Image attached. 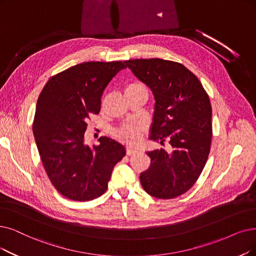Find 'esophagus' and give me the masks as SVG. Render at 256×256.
<instances>
[{"label":"esophagus","instance_id":"obj_1","mask_svg":"<svg viewBox=\"0 0 256 256\" xmlns=\"http://www.w3.org/2000/svg\"><path fill=\"white\" fill-rule=\"evenodd\" d=\"M136 151V148H134L132 146H127L126 147V152H127V154L128 156H131V154H134V153Z\"/></svg>","mask_w":256,"mask_h":256}]
</instances>
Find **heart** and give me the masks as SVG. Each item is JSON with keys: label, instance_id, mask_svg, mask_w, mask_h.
<instances>
[{"label": "heart", "instance_id": "b5f03b06", "mask_svg": "<svg viewBox=\"0 0 256 256\" xmlns=\"http://www.w3.org/2000/svg\"><path fill=\"white\" fill-rule=\"evenodd\" d=\"M138 88H142V86L140 84H130L126 87L125 92H128V91L134 90V89H138ZM142 132V126H125L124 128H122L120 130L118 134H120V136L124 138L128 142H136L140 140Z\"/></svg>", "mask_w": 256, "mask_h": 256}]
</instances>
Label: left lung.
<instances>
[{
	"mask_svg": "<svg viewBox=\"0 0 256 256\" xmlns=\"http://www.w3.org/2000/svg\"><path fill=\"white\" fill-rule=\"evenodd\" d=\"M154 96L150 140H168L147 151L149 168L140 173L144 190L158 198H174L188 191L206 165L212 138V109L200 80L185 66L162 58L125 60Z\"/></svg>",
	"mask_w": 256,
	"mask_h": 256,
	"instance_id": "8db88e82",
	"label": "left lung"
}]
</instances>
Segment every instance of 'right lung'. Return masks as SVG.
<instances>
[{
    "mask_svg": "<svg viewBox=\"0 0 256 256\" xmlns=\"http://www.w3.org/2000/svg\"><path fill=\"white\" fill-rule=\"evenodd\" d=\"M124 63L85 62L50 78L40 92L34 136L43 166L56 189L65 198L86 202L108 188L116 164L126 149L104 136L100 145L85 142L87 120L98 114L100 98Z\"/></svg>",
    "mask_w": 256,
    "mask_h": 256,
    "instance_id": "obj_1",
    "label": "right lung"
}]
</instances>
